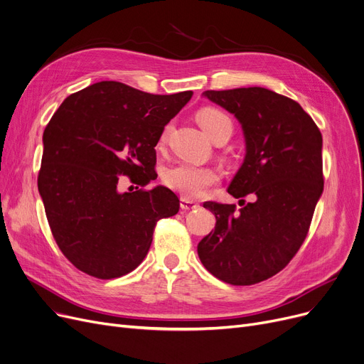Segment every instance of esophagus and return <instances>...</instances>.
<instances>
[{
    "mask_svg": "<svg viewBox=\"0 0 364 364\" xmlns=\"http://www.w3.org/2000/svg\"><path fill=\"white\" fill-rule=\"evenodd\" d=\"M180 206H181V209H184V211H192V209H198L199 208V205L196 202L190 200L187 198H181L180 199Z\"/></svg>",
    "mask_w": 364,
    "mask_h": 364,
    "instance_id": "obj_1",
    "label": "esophagus"
}]
</instances>
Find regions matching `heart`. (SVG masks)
<instances>
[{"label":"heart","mask_w":364,"mask_h":364,"mask_svg":"<svg viewBox=\"0 0 364 364\" xmlns=\"http://www.w3.org/2000/svg\"><path fill=\"white\" fill-rule=\"evenodd\" d=\"M198 121L213 140L218 139L221 134H232L233 129V122L228 118V114L215 107L200 109L198 112ZM166 134L168 128L161 134L158 147L165 144ZM218 178L220 176L215 169L192 164H178L164 172L165 184L187 199L200 198L206 192V188L215 184Z\"/></svg>","instance_id":"b5f03b06"}]
</instances>
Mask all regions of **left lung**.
Listing matches in <instances>:
<instances>
[{
  "mask_svg": "<svg viewBox=\"0 0 364 364\" xmlns=\"http://www.w3.org/2000/svg\"><path fill=\"white\" fill-rule=\"evenodd\" d=\"M242 125L246 155L227 192L236 205L205 202L217 224L198 245L217 279L255 284L277 274L307 237L323 193L321 132L299 103L262 87L203 92ZM251 194L253 202L242 197Z\"/></svg>",
  "mask_w": 364,
  "mask_h": 364,
  "instance_id": "8db88e82",
  "label": "left lung"
}]
</instances>
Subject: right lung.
<instances>
[{
    "mask_svg": "<svg viewBox=\"0 0 364 364\" xmlns=\"http://www.w3.org/2000/svg\"><path fill=\"white\" fill-rule=\"evenodd\" d=\"M192 95L102 81L70 94L53 114L38 190L57 246L78 270L114 279L137 269L156 223L178 213L169 188L121 193L118 181L127 176L146 187L156 178L155 146Z\"/></svg>",
    "mask_w": 364,
    "mask_h": 364,
    "instance_id": "right-lung-1",
    "label": "right lung"
}]
</instances>
